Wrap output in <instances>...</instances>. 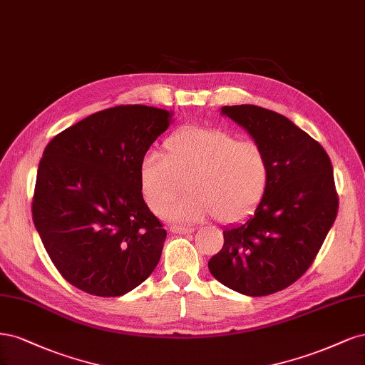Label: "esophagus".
Wrapping results in <instances>:
<instances>
[{"instance_id":"1","label":"esophagus","mask_w":365,"mask_h":365,"mask_svg":"<svg viewBox=\"0 0 365 365\" xmlns=\"http://www.w3.org/2000/svg\"><path fill=\"white\" fill-rule=\"evenodd\" d=\"M170 230H171L173 233H175V235H187V233L194 232V229H190V227H180V226H171V227H170Z\"/></svg>"}]
</instances>
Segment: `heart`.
<instances>
[{"label":"heart","instance_id":"obj_1","mask_svg":"<svg viewBox=\"0 0 365 365\" xmlns=\"http://www.w3.org/2000/svg\"><path fill=\"white\" fill-rule=\"evenodd\" d=\"M269 180L265 151L253 140L220 128L185 127L163 143V155L148 153L140 162L139 187L147 206L162 214L186 182L190 194L167 210L180 222L214 215L233 222L261 202Z\"/></svg>","mask_w":365,"mask_h":365}]
</instances>
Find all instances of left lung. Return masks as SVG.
I'll list each match as a JSON object with an SVG mask.
<instances>
[{
  "label": "left lung",
  "instance_id": "8db88e82",
  "mask_svg": "<svg viewBox=\"0 0 365 365\" xmlns=\"http://www.w3.org/2000/svg\"><path fill=\"white\" fill-rule=\"evenodd\" d=\"M267 155L269 180L255 214L222 230L209 272L244 296L285 289L314 262L338 212L334 170L324 148L287 116L259 106H225Z\"/></svg>",
  "mask_w": 365,
  "mask_h": 365
}]
</instances>
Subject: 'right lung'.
<instances>
[{"label":"right lung","mask_w":365,"mask_h":365,"mask_svg":"<svg viewBox=\"0 0 365 365\" xmlns=\"http://www.w3.org/2000/svg\"><path fill=\"white\" fill-rule=\"evenodd\" d=\"M173 112L116 106L54 136L39 162L33 222L58 273L92 296L118 297L156 268L167 230L145 205L139 168Z\"/></svg>","instance_id":"right-lung-1"}]
</instances>
